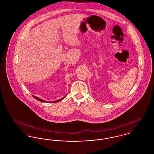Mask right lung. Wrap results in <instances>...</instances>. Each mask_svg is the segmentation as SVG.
<instances>
[{
  "label": "right lung",
  "instance_id": "right-lung-1",
  "mask_svg": "<svg viewBox=\"0 0 154 154\" xmlns=\"http://www.w3.org/2000/svg\"><path fill=\"white\" fill-rule=\"evenodd\" d=\"M66 95L65 96V97H62V99H59V100H55V101H52V102H47V101H45V100H43L42 99H40V98H39V97H37L36 96L33 95V97L35 98V99H36V100H38V101H40V102H44V103H47V102H49V103H56V102H58L59 101H60L61 100H62L63 99H64L65 97H66Z\"/></svg>",
  "mask_w": 154,
  "mask_h": 154
}]
</instances>
